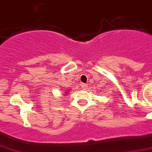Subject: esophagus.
Listing matches in <instances>:
<instances>
[{"instance_id":"34e87169","label":"esophagus","mask_w":152,"mask_h":152,"mask_svg":"<svg viewBox=\"0 0 152 152\" xmlns=\"http://www.w3.org/2000/svg\"><path fill=\"white\" fill-rule=\"evenodd\" d=\"M82 88L83 90H86L87 89V85H85V84H82Z\"/></svg>"}]
</instances>
